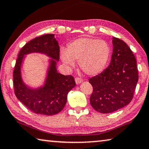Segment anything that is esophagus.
Wrapping results in <instances>:
<instances>
[{
	"label": "esophagus",
	"mask_w": 149,
	"mask_h": 149,
	"mask_svg": "<svg viewBox=\"0 0 149 149\" xmlns=\"http://www.w3.org/2000/svg\"><path fill=\"white\" fill-rule=\"evenodd\" d=\"M75 83H76V84H81L82 81H83V79L79 78V77H77L75 78Z\"/></svg>",
	"instance_id": "esophagus-1"
}]
</instances>
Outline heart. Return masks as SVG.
I'll use <instances>...</instances> for the list:
<instances>
[{"instance_id":"1","label":"heart","mask_w":149,"mask_h":149,"mask_svg":"<svg viewBox=\"0 0 149 149\" xmlns=\"http://www.w3.org/2000/svg\"><path fill=\"white\" fill-rule=\"evenodd\" d=\"M111 48L107 42L91 38L83 37L69 44L68 49H62L60 57L63 63L70 68L75 66L78 60L81 70L89 75L100 74L109 60Z\"/></svg>"}]
</instances>
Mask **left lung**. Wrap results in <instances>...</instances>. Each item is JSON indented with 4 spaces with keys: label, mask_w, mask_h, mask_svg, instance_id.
I'll use <instances>...</instances> for the list:
<instances>
[{
    "label": "left lung",
    "mask_w": 149,
    "mask_h": 149,
    "mask_svg": "<svg viewBox=\"0 0 149 149\" xmlns=\"http://www.w3.org/2000/svg\"><path fill=\"white\" fill-rule=\"evenodd\" d=\"M110 64L97 75L89 79L93 86L90 103L97 111L109 113L131 102L138 82L136 60L125 42L113 37Z\"/></svg>",
    "instance_id": "1"
}]
</instances>
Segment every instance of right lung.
Here are the masks:
<instances>
[{"instance_id": "1", "label": "right lung", "mask_w": 149, "mask_h": 149, "mask_svg": "<svg viewBox=\"0 0 149 149\" xmlns=\"http://www.w3.org/2000/svg\"><path fill=\"white\" fill-rule=\"evenodd\" d=\"M40 53L48 56L49 67L43 86L32 88L23 81L21 67L25 56ZM60 60V46L54 34L36 37L21 48L13 72L15 93L21 103L36 114L53 115L60 113L67 102L69 91L75 86L72 75H64L57 72L56 64Z\"/></svg>"}]
</instances>
